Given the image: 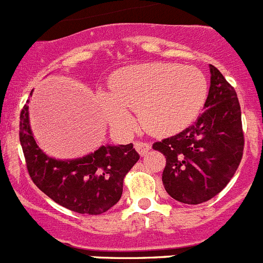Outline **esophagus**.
<instances>
[{
  "instance_id": "esophagus-1",
  "label": "esophagus",
  "mask_w": 263,
  "mask_h": 263,
  "mask_svg": "<svg viewBox=\"0 0 263 263\" xmlns=\"http://www.w3.org/2000/svg\"><path fill=\"white\" fill-rule=\"evenodd\" d=\"M134 146H136V150L141 155H145L147 154L148 150L152 148V145L147 142H142V141H137L136 143H134Z\"/></svg>"
}]
</instances>
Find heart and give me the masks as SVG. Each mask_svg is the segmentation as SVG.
I'll list each match as a JSON object with an SVG mask.
<instances>
[{
    "label": "heart",
    "mask_w": 263,
    "mask_h": 263,
    "mask_svg": "<svg viewBox=\"0 0 263 263\" xmlns=\"http://www.w3.org/2000/svg\"><path fill=\"white\" fill-rule=\"evenodd\" d=\"M110 92H100L99 104L109 125L130 133L139 111L143 127L155 136H170L191 124L206 99V79L194 66L143 63L111 76Z\"/></svg>",
    "instance_id": "1"
}]
</instances>
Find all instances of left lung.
<instances>
[{"mask_svg": "<svg viewBox=\"0 0 263 263\" xmlns=\"http://www.w3.org/2000/svg\"><path fill=\"white\" fill-rule=\"evenodd\" d=\"M204 111L191 126L153 143L166 157L164 190L184 204H201L227 187L243 154V130L237 93L211 64Z\"/></svg>", "mask_w": 263, "mask_h": 263, "instance_id": "1", "label": "left lung"}]
</instances>
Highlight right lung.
Returning <instances> with one entry per match:
<instances>
[{
  "mask_svg": "<svg viewBox=\"0 0 263 263\" xmlns=\"http://www.w3.org/2000/svg\"><path fill=\"white\" fill-rule=\"evenodd\" d=\"M20 141L34 184L59 205L83 215L110 210L121 199L125 176L139 159L133 143L101 146L79 159H52L32 137L27 104L21 110Z\"/></svg>",
  "mask_w": 263,
  "mask_h": 263,
  "instance_id": "obj_1",
  "label": "right lung"
}]
</instances>
